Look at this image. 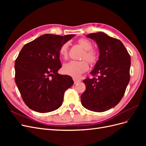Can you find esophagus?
Listing matches in <instances>:
<instances>
[{"instance_id": "obj_1", "label": "esophagus", "mask_w": 146, "mask_h": 146, "mask_svg": "<svg viewBox=\"0 0 146 146\" xmlns=\"http://www.w3.org/2000/svg\"><path fill=\"white\" fill-rule=\"evenodd\" d=\"M73 80H74V82L75 84H77V83H80L81 82V80H80V79H78L77 78H73Z\"/></svg>"}]
</instances>
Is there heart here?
Returning <instances> with one entry per match:
<instances>
[{"mask_svg": "<svg viewBox=\"0 0 146 146\" xmlns=\"http://www.w3.org/2000/svg\"><path fill=\"white\" fill-rule=\"evenodd\" d=\"M78 42L83 48L84 51L82 56V59L86 60L91 64H94L99 60V54L98 51L92 48L91 42L86 38L79 39ZM69 43L65 42L61 45L59 53L60 56L64 59H66L68 55ZM89 69V64L86 60L82 61H70L64 64L63 70L64 72L74 77H78L80 75Z\"/></svg>", "mask_w": 146, "mask_h": 146, "instance_id": "b5f03b06", "label": "heart"}]
</instances>
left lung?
<instances>
[{"instance_id": "1", "label": "left lung", "mask_w": 146, "mask_h": 146, "mask_svg": "<svg viewBox=\"0 0 146 146\" xmlns=\"http://www.w3.org/2000/svg\"><path fill=\"white\" fill-rule=\"evenodd\" d=\"M87 37L98 44L100 55L91 72L93 77L83 80L86 90L81 95V102L88 110L103 112L115 107L124 95L130 81L131 58L116 38L103 32L90 33Z\"/></svg>"}]
</instances>
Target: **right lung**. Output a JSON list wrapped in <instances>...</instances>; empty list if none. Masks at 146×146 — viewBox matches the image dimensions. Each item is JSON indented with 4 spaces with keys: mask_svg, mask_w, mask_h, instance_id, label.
Here are the masks:
<instances>
[{
    "mask_svg": "<svg viewBox=\"0 0 146 146\" xmlns=\"http://www.w3.org/2000/svg\"><path fill=\"white\" fill-rule=\"evenodd\" d=\"M74 35H41L22 48L15 61V82L24 103L44 113L62 105L64 94L74 84L72 77L61 75L59 50Z\"/></svg>",
    "mask_w": 146,
    "mask_h": 146,
    "instance_id": "1",
    "label": "right lung"
}]
</instances>
